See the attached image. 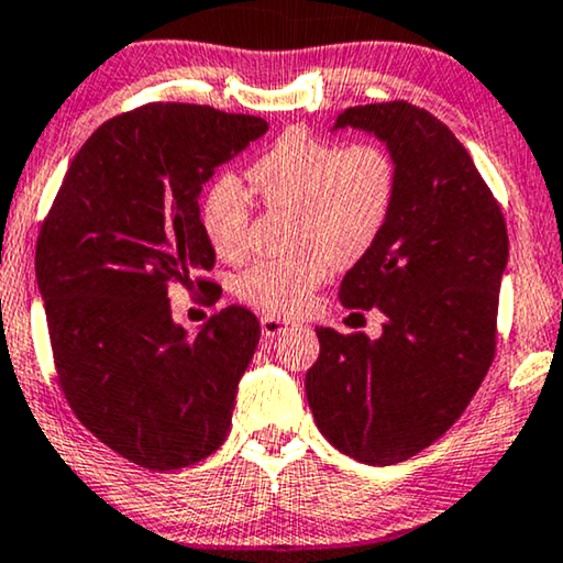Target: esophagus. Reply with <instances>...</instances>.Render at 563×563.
<instances>
[{"instance_id": "34e87169", "label": "esophagus", "mask_w": 563, "mask_h": 563, "mask_svg": "<svg viewBox=\"0 0 563 563\" xmlns=\"http://www.w3.org/2000/svg\"><path fill=\"white\" fill-rule=\"evenodd\" d=\"M263 336H278V334H283L285 329H290L292 323L290 321H285V319H278V316H263Z\"/></svg>"}]
</instances>
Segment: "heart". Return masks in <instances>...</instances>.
<instances>
[{"instance_id":"1","label":"heart","mask_w":563,"mask_h":563,"mask_svg":"<svg viewBox=\"0 0 563 563\" xmlns=\"http://www.w3.org/2000/svg\"><path fill=\"white\" fill-rule=\"evenodd\" d=\"M271 211H290L292 252L242 273L240 298L267 313H298L331 267L352 265L375 247L398 199V163L383 145H339L308 130L283 132L247 170ZM201 229L219 257L250 247V201L234 178H221L201 203Z\"/></svg>"}]
</instances>
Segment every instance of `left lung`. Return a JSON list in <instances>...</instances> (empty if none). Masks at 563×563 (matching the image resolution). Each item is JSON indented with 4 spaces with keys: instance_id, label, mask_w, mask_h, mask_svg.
I'll return each mask as SVG.
<instances>
[{
    "instance_id": "obj_1",
    "label": "left lung",
    "mask_w": 563,
    "mask_h": 563,
    "mask_svg": "<svg viewBox=\"0 0 563 563\" xmlns=\"http://www.w3.org/2000/svg\"><path fill=\"white\" fill-rule=\"evenodd\" d=\"M336 126L375 132L398 163L393 217L339 288L344 308H379L385 323L379 339L316 327L306 395L329 443L390 466L459 421L495 360L508 229L470 153L426 109L350 107Z\"/></svg>"
}]
</instances>
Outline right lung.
<instances>
[{
	"label": "right lung",
	"instance_id": "right-lung-1",
	"mask_svg": "<svg viewBox=\"0 0 563 563\" xmlns=\"http://www.w3.org/2000/svg\"><path fill=\"white\" fill-rule=\"evenodd\" d=\"M267 132L263 117L153 101L84 142L43 219L35 273L55 377L101 443L150 472L184 470L224 443L236 383L260 342L244 306L196 336L170 316L173 285L206 280L217 255L199 196L221 163Z\"/></svg>",
	"mask_w": 563,
	"mask_h": 563
}]
</instances>
